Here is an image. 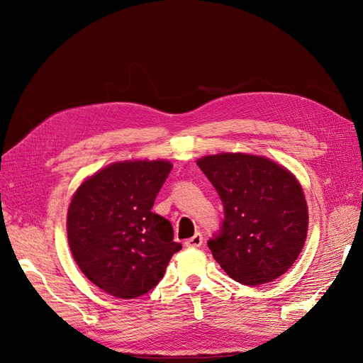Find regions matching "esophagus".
Wrapping results in <instances>:
<instances>
[{
	"instance_id": "34e87169",
	"label": "esophagus",
	"mask_w": 363,
	"mask_h": 363,
	"mask_svg": "<svg viewBox=\"0 0 363 363\" xmlns=\"http://www.w3.org/2000/svg\"><path fill=\"white\" fill-rule=\"evenodd\" d=\"M201 244H203V235L200 233H196L191 238H188L185 241L186 247H194V249H196V247H200Z\"/></svg>"
}]
</instances>
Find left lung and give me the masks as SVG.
Here are the masks:
<instances>
[{
  "instance_id": "left-lung-1",
  "label": "left lung",
  "mask_w": 363,
  "mask_h": 363,
  "mask_svg": "<svg viewBox=\"0 0 363 363\" xmlns=\"http://www.w3.org/2000/svg\"><path fill=\"white\" fill-rule=\"evenodd\" d=\"M223 204L219 230L207 241L220 268L244 285L271 282L289 271L308 234V206L293 174L241 152L197 162Z\"/></svg>"
}]
</instances>
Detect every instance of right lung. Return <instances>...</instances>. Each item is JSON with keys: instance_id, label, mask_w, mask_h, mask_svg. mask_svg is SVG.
I'll return each mask as SVG.
<instances>
[{"instance_id": "add662e5", "label": "right lung", "mask_w": 363, "mask_h": 363, "mask_svg": "<svg viewBox=\"0 0 363 363\" xmlns=\"http://www.w3.org/2000/svg\"><path fill=\"white\" fill-rule=\"evenodd\" d=\"M172 170L164 160L114 163L72 199L67 238L74 262L103 291L135 298L155 289L182 249L172 223L151 208Z\"/></svg>"}]
</instances>
